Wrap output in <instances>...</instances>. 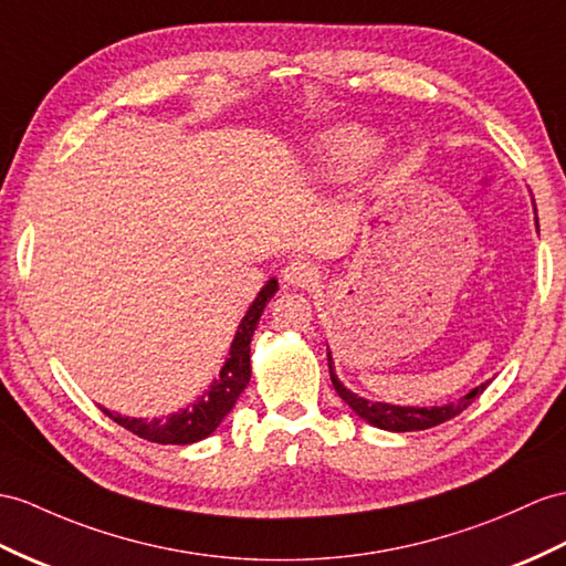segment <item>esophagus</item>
<instances>
[{"label":"esophagus","mask_w":566,"mask_h":566,"mask_svg":"<svg viewBox=\"0 0 566 566\" xmlns=\"http://www.w3.org/2000/svg\"><path fill=\"white\" fill-rule=\"evenodd\" d=\"M281 279L285 285L312 287L316 281H319V269H316L307 259H293L283 266Z\"/></svg>","instance_id":"esophagus-1"}]
</instances>
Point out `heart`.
Returning a JSON list of instances; mask_svg holds the SVG:
<instances>
[{"mask_svg": "<svg viewBox=\"0 0 566 566\" xmlns=\"http://www.w3.org/2000/svg\"><path fill=\"white\" fill-rule=\"evenodd\" d=\"M379 150L377 136L360 127H338L328 132L316 146V168L328 179L350 177L375 158Z\"/></svg>", "mask_w": 566, "mask_h": 566, "instance_id": "1", "label": "heart"}]
</instances>
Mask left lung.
Wrapping results in <instances>:
<instances>
[{
	"label": "left lung",
	"mask_w": 566,
	"mask_h": 566,
	"mask_svg": "<svg viewBox=\"0 0 566 566\" xmlns=\"http://www.w3.org/2000/svg\"><path fill=\"white\" fill-rule=\"evenodd\" d=\"M328 371H331V381H334L336 394L357 412V416L367 420L369 424L381 427V430H391V432H412V430H427V427L442 424L451 418H457L459 412H463L482 391L488 389V384H480L478 389H473L468 396L459 398L457 403H449V406H432V408L408 406L406 408V406H391V403H371L343 387L334 371V363H331V353H328Z\"/></svg>",
	"instance_id": "left-lung-1"
}]
</instances>
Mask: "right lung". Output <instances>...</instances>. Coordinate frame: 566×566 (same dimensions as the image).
Listing matches in <instances>:
<instances>
[{
    "mask_svg": "<svg viewBox=\"0 0 566 566\" xmlns=\"http://www.w3.org/2000/svg\"><path fill=\"white\" fill-rule=\"evenodd\" d=\"M275 291H279V283L273 279L261 287L254 305L244 314V319L235 334V340H232L226 367L220 369V377L211 384V389L206 391L199 401H195L185 410L172 412V416L154 418V420L122 418L103 408L105 416L109 420H115L117 424H122L124 430H129L132 434L148 439V442H156V444H191V442H199L203 437H209L216 427L223 422V418L232 410V406H235L247 384H250V377H252L250 343L254 336V328L259 324V316L264 312L266 302L273 297Z\"/></svg>",
    "mask_w": 566,
    "mask_h": 566,
    "instance_id": "1",
    "label": "right lung"
}]
</instances>
